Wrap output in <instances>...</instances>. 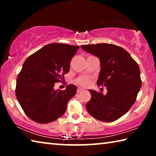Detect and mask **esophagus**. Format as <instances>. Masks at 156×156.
I'll list each match as a JSON object with an SVG mask.
<instances>
[{
  "label": "esophagus",
  "mask_w": 156,
  "mask_h": 156,
  "mask_svg": "<svg viewBox=\"0 0 156 156\" xmlns=\"http://www.w3.org/2000/svg\"><path fill=\"white\" fill-rule=\"evenodd\" d=\"M84 89H83V88H81V87H78V89H77V92L78 93H80V92H81L82 91H83Z\"/></svg>",
  "instance_id": "obj_1"
}]
</instances>
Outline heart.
Listing matches in <instances>:
<instances>
[{"instance_id":"1","label":"heart","mask_w":156,"mask_h":156,"mask_svg":"<svg viewBox=\"0 0 156 156\" xmlns=\"http://www.w3.org/2000/svg\"><path fill=\"white\" fill-rule=\"evenodd\" d=\"M76 83L83 87H87L90 84V80L85 77H80L76 80Z\"/></svg>"}]
</instances>
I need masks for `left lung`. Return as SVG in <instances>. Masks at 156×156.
I'll use <instances>...</instances> for the list:
<instances>
[{"mask_svg": "<svg viewBox=\"0 0 156 156\" xmlns=\"http://www.w3.org/2000/svg\"><path fill=\"white\" fill-rule=\"evenodd\" d=\"M81 48L100 61L98 85L107 87L103 95L89 89L91 100L86 104L89 114L102 122H113L133 106L142 85L139 66L122 47L112 44H84Z\"/></svg>", "mask_w": 156, "mask_h": 156, "instance_id": "obj_1", "label": "left lung"}]
</instances>
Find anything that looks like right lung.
<instances>
[{"mask_svg":"<svg viewBox=\"0 0 156 156\" xmlns=\"http://www.w3.org/2000/svg\"><path fill=\"white\" fill-rule=\"evenodd\" d=\"M80 47L51 43L34 53L23 63L18 75L16 96L31 120L41 124L61 117L67 102L75 96L74 84L65 90H55L54 84L64 79L69 71L70 61Z\"/></svg>","mask_w":156,"mask_h":156,"instance_id":"obj_1","label":"right lung"}]
</instances>
